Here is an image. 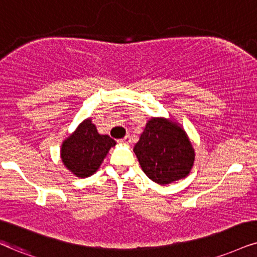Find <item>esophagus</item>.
<instances>
[{"instance_id": "obj_1", "label": "esophagus", "mask_w": 257, "mask_h": 257, "mask_svg": "<svg viewBox=\"0 0 257 257\" xmlns=\"http://www.w3.org/2000/svg\"><path fill=\"white\" fill-rule=\"evenodd\" d=\"M119 142H121V144H129V142H131V136L126 135L125 138L119 140Z\"/></svg>"}]
</instances>
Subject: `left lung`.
I'll use <instances>...</instances> for the list:
<instances>
[{"mask_svg":"<svg viewBox=\"0 0 257 257\" xmlns=\"http://www.w3.org/2000/svg\"><path fill=\"white\" fill-rule=\"evenodd\" d=\"M134 153L146 175L160 185L183 179L194 161V151L185 132L165 118L148 121Z\"/></svg>","mask_w":257,"mask_h":257,"instance_id":"8db88e82","label":"left lung"}]
</instances>
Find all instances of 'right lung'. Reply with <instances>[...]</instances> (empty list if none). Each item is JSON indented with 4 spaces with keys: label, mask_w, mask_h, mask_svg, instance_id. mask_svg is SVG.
<instances>
[{
    "label": "right lung",
    "mask_w": 257,
    "mask_h": 257,
    "mask_svg": "<svg viewBox=\"0 0 257 257\" xmlns=\"http://www.w3.org/2000/svg\"><path fill=\"white\" fill-rule=\"evenodd\" d=\"M115 145V140L109 135L98 134L96 125L87 118L64 141L61 160L77 177H90L98 170L106 153Z\"/></svg>",
    "instance_id": "right-lung-1"
}]
</instances>
